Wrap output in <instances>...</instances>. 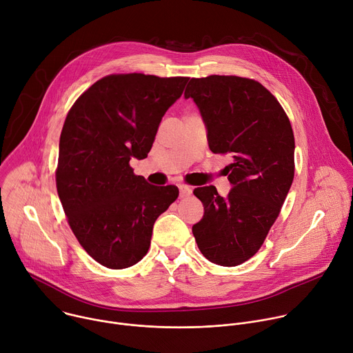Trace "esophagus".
I'll return each instance as SVG.
<instances>
[{"label": "esophagus", "mask_w": 353, "mask_h": 353, "mask_svg": "<svg viewBox=\"0 0 353 353\" xmlns=\"http://www.w3.org/2000/svg\"><path fill=\"white\" fill-rule=\"evenodd\" d=\"M179 190H180V196H181V198L188 196V195H191V192H192V187H190V185H187V184H180V185H179Z\"/></svg>", "instance_id": "34e87169"}]
</instances>
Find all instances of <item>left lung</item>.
I'll use <instances>...</instances> for the list:
<instances>
[{
	"label": "left lung",
	"mask_w": 353,
	"mask_h": 353,
	"mask_svg": "<svg viewBox=\"0 0 353 353\" xmlns=\"http://www.w3.org/2000/svg\"><path fill=\"white\" fill-rule=\"evenodd\" d=\"M184 96L207 124L210 149L233 158L228 198L214 185L194 190L204 216L192 234L211 263L236 267L260 250L285 203L294 176L293 130L276 97L254 79L191 78Z\"/></svg>",
	"instance_id": "1"
}]
</instances>
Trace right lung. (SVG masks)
I'll return each mask as SVG.
<instances>
[{
    "mask_svg": "<svg viewBox=\"0 0 353 353\" xmlns=\"http://www.w3.org/2000/svg\"><path fill=\"white\" fill-rule=\"evenodd\" d=\"M187 77L112 74L96 81L70 109L56 184L68 225L86 253L112 270L132 267L150 245L154 223L177 199L176 185L137 176Z\"/></svg>",
    "mask_w": 353,
    "mask_h": 353,
    "instance_id": "obj_1",
    "label": "right lung"
}]
</instances>
